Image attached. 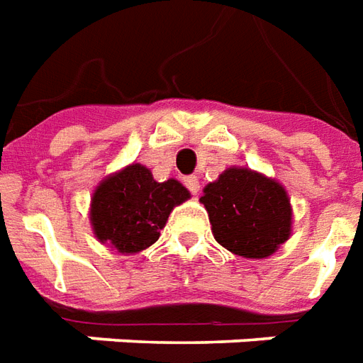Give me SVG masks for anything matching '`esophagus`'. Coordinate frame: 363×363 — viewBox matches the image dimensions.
I'll use <instances>...</instances> for the list:
<instances>
[{
  "mask_svg": "<svg viewBox=\"0 0 363 363\" xmlns=\"http://www.w3.org/2000/svg\"><path fill=\"white\" fill-rule=\"evenodd\" d=\"M184 182H185V187H187V189H189L193 195H197V193H199L201 184H199V178H197V176H187Z\"/></svg>",
  "mask_w": 363,
  "mask_h": 363,
  "instance_id": "esophagus-1",
  "label": "esophagus"
}]
</instances>
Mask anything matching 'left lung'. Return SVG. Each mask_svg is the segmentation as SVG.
<instances>
[{"label":"left lung","mask_w":363,"mask_h":363,"mask_svg":"<svg viewBox=\"0 0 363 363\" xmlns=\"http://www.w3.org/2000/svg\"><path fill=\"white\" fill-rule=\"evenodd\" d=\"M203 193L216 242L240 257H269L290 238L286 191L257 172L230 168Z\"/></svg>","instance_id":"1"}]
</instances>
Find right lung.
<instances>
[{
    "mask_svg": "<svg viewBox=\"0 0 363 363\" xmlns=\"http://www.w3.org/2000/svg\"><path fill=\"white\" fill-rule=\"evenodd\" d=\"M189 199L176 179L158 184L145 166L131 164L98 185L92 195L91 222L102 243L121 253H137L158 240L172 208Z\"/></svg>",
    "mask_w": 363,
    "mask_h": 363,
    "instance_id": "1",
    "label": "right lung"
}]
</instances>
